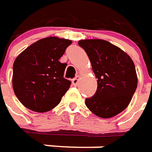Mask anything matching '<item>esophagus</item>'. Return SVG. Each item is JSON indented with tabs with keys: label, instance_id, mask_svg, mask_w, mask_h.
I'll list each match as a JSON object with an SVG mask.
<instances>
[{
	"label": "esophagus",
	"instance_id": "34e87169",
	"mask_svg": "<svg viewBox=\"0 0 152 152\" xmlns=\"http://www.w3.org/2000/svg\"><path fill=\"white\" fill-rule=\"evenodd\" d=\"M79 79H80V76H76L74 79H72V85L73 86H77L78 85V81H79Z\"/></svg>",
	"mask_w": 152,
	"mask_h": 152
}]
</instances>
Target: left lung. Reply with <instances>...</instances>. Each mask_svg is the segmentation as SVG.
I'll return each instance as SVG.
<instances>
[{
    "instance_id": "obj_1",
    "label": "left lung",
    "mask_w": 152,
    "mask_h": 152,
    "mask_svg": "<svg viewBox=\"0 0 152 152\" xmlns=\"http://www.w3.org/2000/svg\"><path fill=\"white\" fill-rule=\"evenodd\" d=\"M78 44L98 79L95 94L86 99L87 108L103 118L116 116L128 107L137 86L133 61L118 47L103 39H84Z\"/></svg>"
}]
</instances>
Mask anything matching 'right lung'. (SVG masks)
Returning <instances> with one entry per match:
<instances>
[{
  "label": "right lung",
  "mask_w": 152,
  "mask_h": 152,
  "mask_svg": "<svg viewBox=\"0 0 152 152\" xmlns=\"http://www.w3.org/2000/svg\"><path fill=\"white\" fill-rule=\"evenodd\" d=\"M71 43L69 39L48 37L31 44L15 58L12 85L23 105L44 113L61 102L71 81L63 77L66 64L58 60Z\"/></svg>",
  "instance_id": "right-lung-1"
}]
</instances>
